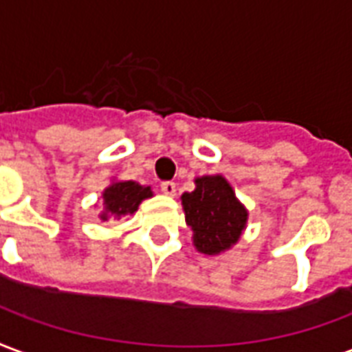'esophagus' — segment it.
Instances as JSON below:
<instances>
[{"label":"esophagus","mask_w":352,"mask_h":352,"mask_svg":"<svg viewBox=\"0 0 352 352\" xmlns=\"http://www.w3.org/2000/svg\"><path fill=\"white\" fill-rule=\"evenodd\" d=\"M161 191L165 195H168V197H174V195H176V184H174V182H163V184H161Z\"/></svg>","instance_id":"esophagus-1"}]
</instances>
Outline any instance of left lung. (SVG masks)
<instances>
[{
    "instance_id": "8db88e82",
    "label": "left lung",
    "mask_w": 352,
    "mask_h": 352,
    "mask_svg": "<svg viewBox=\"0 0 352 352\" xmlns=\"http://www.w3.org/2000/svg\"><path fill=\"white\" fill-rule=\"evenodd\" d=\"M195 186V191L182 195L186 223L193 230V245L204 255H219L240 240L248 210L219 174L197 178Z\"/></svg>"
}]
</instances>
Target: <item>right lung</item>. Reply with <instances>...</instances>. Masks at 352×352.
<instances>
[{"mask_svg":"<svg viewBox=\"0 0 352 352\" xmlns=\"http://www.w3.org/2000/svg\"><path fill=\"white\" fill-rule=\"evenodd\" d=\"M150 186H140L137 182H112L102 191L101 219L107 221L109 217H122V215L135 214L138 204L151 197Z\"/></svg>","mask_w":352,"mask_h":352,"instance_id":"1","label":"right lung"}]
</instances>
